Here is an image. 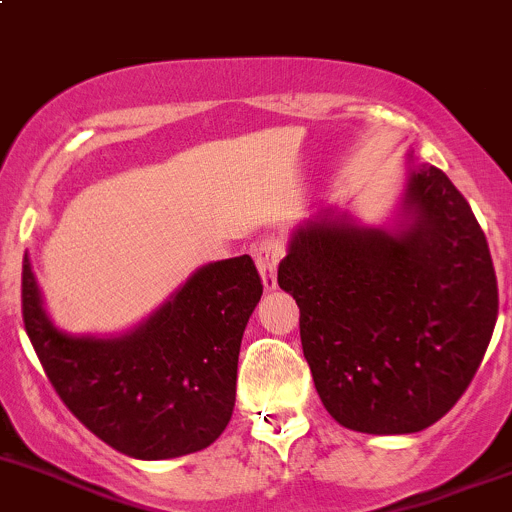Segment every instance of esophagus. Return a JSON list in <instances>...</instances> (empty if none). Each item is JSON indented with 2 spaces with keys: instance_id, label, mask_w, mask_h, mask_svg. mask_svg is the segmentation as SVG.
<instances>
[{
  "instance_id": "obj_1",
  "label": "esophagus",
  "mask_w": 512,
  "mask_h": 512,
  "mask_svg": "<svg viewBox=\"0 0 512 512\" xmlns=\"http://www.w3.org/2000/svg\"><path fill=\"white\" fill-rule=\"evenodd\" d=\"M251 254L256 258L258 273H261L263 278V288H266V291H273V288H276V268L283 256L281 241H278L276 236L256 241V244L251 246Z\"/></svg>"
}]
</instances>
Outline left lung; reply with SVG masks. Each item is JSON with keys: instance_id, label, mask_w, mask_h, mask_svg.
Returning a JSON list of instances; mask_svg holds the SVG:
<instances>
[{"instance_id": "1", "label": "left lung", "mask_w": 512, "mask_h": 512, "mask_svg": "<svg viewBox=\"0 0 512 512\" xmlns=\"http://www.w3.org/2000/svg\"><path fill=\"white\" fill-rule=\"evenodd\" d=\"M278 286L300 308L320 402L362 434L436 424L481 367L498 318L486 234L434 165L409 170L392 229L333 209L298 226Z\"/></svg>"}]
</instances>
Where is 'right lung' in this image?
Returning <instances> with one entry per match:
<instances>
[{"mask_svg": "<svg viewBox=\"0 0 512 512\" xmlns=\"http://www.w3.org/2000/svg\"><path fill=\"white\" fill-rule=\"evenodd\" d=\"M261 293L251 256L226 258L194 271L128 333L68 335L46 315L29 258L21 266L24 328L56 394L100 441L142 461L187 456L219 439Z\"/></svg>", "mask_w": 512, "mask_h": 512, "instance_id": "right-lung-1", "label": "right lung"}]
</instances>
